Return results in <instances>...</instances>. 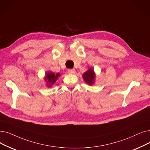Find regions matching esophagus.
Here are the masks:
<instances>
[{
	"instance_id": "esophagus-1",
	"label": "esophagus",
	"mask_w": 150,
	"mask_h": 150,
	"mask_svg": "<svg viewBox=\"0 0 150 150\" xmlns=\"http://www.w3.org/2000/svg\"><path fill=\"white\" fill-rule=\"evenodd\" d=\"M67 71H68V73H69V74H75V69H68Z\"/></svg>"
}]
</instances>
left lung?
Segmentation results:
<instances>
[{
  "label": "left lung",
  "mask_w": 150,
  "mask_h": 150,
  "mask_svg": "<svg viewBox=\"0 0 150 150\" xmlns=\"http://www.w3.org/2000/svg\"><path fill=\"white\" fill-rule=\"evenodd\" d=\"M83 79L88 84H93L94 81L95 74L94 73V70L92 69H89L85 73H84L83 75Z\"/></svg>",
  "instance_id": "left-lung-1"
}]
</instances>
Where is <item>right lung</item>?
Instances as JSON below:
<instances>
[{
	"instance_id": "add662e5",
	"label": "right lung",
	"mask_w": 150,
	"mask_h": 150,
	"mask_svg": "<svg viewBox=\"0 0 150 150\" xmlns=\"http://www.w3.org/2000/svg\"><path fill=\"white\" fill-rule=\"evenodd\" d=\"M59 76V74L55 75L53 72H48L45 76V80L48 83V86H51L57 80L58 76Z\"/></svg>"
}]
</instances>
